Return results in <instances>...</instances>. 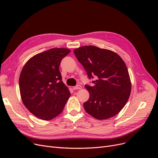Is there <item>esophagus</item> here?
<instances>
[{
  "label": "esophagus",
  "instance_id": "1",
  "mask_svg": "<svg viewBox=\"0 0 158 158\" xmlns=\"http://www.w3.org/2000/svg\"><path fill=\"white\" fill-rule=\"evenodd\" d=\"M82 88V87H81V85H75V86L73 87V89L76 90V89H80Z\"/></svg>",
  "mask_w": 158,
  "mask_h": 158
}]
</instances>
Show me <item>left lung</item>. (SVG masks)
<instances>
[{
	"label": "left lung",
	"instance_id": "left-lung-1",
	"mask_svg": "<svg viewBox=\"0 0 158 158\" xmlns=\"http://www.w3.org/2000/svg\"><path fill=\"white\" fill-rule=\"evenodd\" d=\"M74 53L84 66L93 86L85 87L89 98L85 111L99 120L114 117L125 106L131 92V82L125 62L116 52L95 46H83Z\"/></svg>",
	"mask_w": 158,
	"mask_h": 158
}]
</instances>
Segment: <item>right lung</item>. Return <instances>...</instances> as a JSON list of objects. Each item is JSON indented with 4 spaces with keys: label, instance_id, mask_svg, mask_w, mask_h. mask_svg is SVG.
I'll return each instance as SVG.
<instances>
[{
    "label": "right lung",
    "instance_id": "obj_1",
    "mask_svg": "<svg viewBox=\"0 0 158 158\" xmlns=\"http://www.w3.org/2000/svg\"><path fill=\"white\" fill-rule=\"evenodd\" d=\"M70 52L65 48L45 51L31 57L22 70L19 87L22 102L43 120L59 115L70 95L59 71L62 59Z\"/></svg>",
    "mask_w": 158,
    "mask_h": 158
}]
</instances>
